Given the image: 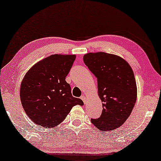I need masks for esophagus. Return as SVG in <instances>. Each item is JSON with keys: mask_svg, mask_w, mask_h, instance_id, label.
I'll use <instances>...</instances> for the list:
<instances>
[{"mask_svg": "<svg viewBox=\"0 0 161 161\" xmlns=\"http://www.w3.org/2000/svg\"><path fill=\"white\" fill-rule=\"evenodd\" d=\"M80 99L83 100V102H84V103H86V102H87V97L85 95H82L81 97H80Z\"/></svg>", "mask_w": 161, "mask_h": 161, "instance_id": "obj_1", "label": "esophagus"}]
</instances>
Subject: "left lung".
Segmentation results:
<instances>
[{
	"mask_svg": "<svg viewBox=\"0 0 161 161\" xmlns=\"http://www.w3.org/2000/svg\"><path fill=\"white\" fill-rule=\"evenodd\" d=\"M85 64L97 79L103 102L101 116L91 122L101 131L119 128L130 116L137 100V84L131 66L119 56L104 52L83 56Z\"/></svg>",
	"mask_w": 161,
	"mask_h": 161,
	"instance_id": "1",
	"label": "left lung"
}]
</instances>
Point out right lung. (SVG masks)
I'll return each instance as SVG.
<instances>
[{"mask_svg":"<svg viewBox=\"0 0 161 161\" xmlns=\"http://www.w3.org/2000/svg\"><path fill=\"white\" fill-rule=\"evenodd\" d=\"M76 56L55 54L35 64L26 72L20 86V99L33 123L45 128L61 123L75 105H83L72 96L65 80Z\"/></svg>","mask_w":161,"mask_h":161,"instance_id":"right-lung-1","label":"right lung"}]
</instances>
